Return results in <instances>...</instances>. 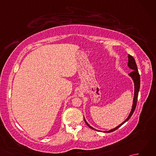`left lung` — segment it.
Returning a JSON list of instances; mask_svg holds the SVG:
<instances>
[{"instance_id": "left-lung-1", "label": "left lung", "mask_w": 156, "mask_h": 156, "mask_svg": "<svg viewBox=\"0 0 156 156\" xmlns=\"http://www.w3.org/2000/svg\"><path fill=\"white\" fill-rule=\"evenodd\" d=\"M129 57V62H128V66L129 67V68H131V69H133V72H131L129 75L131 76V78H133V80L134 81V84H135V94H134V99H133V107H132V109H131V111L130 112V114H129V117H127V119H126V120L122 122L121 125H119V126H117V127H115L113 129H111V130L108 131H106L107 133H111V132L114 131L115 130H117L118 128H119L121 127L122 125H123L126 121H127L129 119L131 118V117L133 115V113L135 111V109L136 108V105H137V98H138V93H139V90H140V74H139V72H138V69H137V66L136 64V62H135V60L133 56L131 55H128ZM85 121V119H84ZM86 124H87L89 127L90 129H94V130H96L94 128H92V127H90V125H89L87 121H85ZM97 131V130H96Z\"/></svg>"}]
</instances>
